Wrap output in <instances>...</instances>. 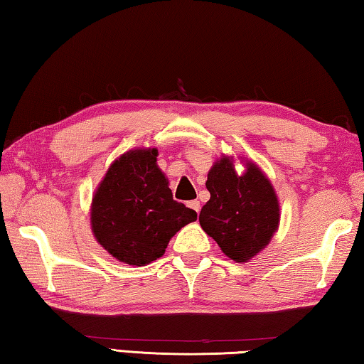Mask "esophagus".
I'll use <instances>...</instances> for the list:
<instances>
[{
  "label": "esophagus",
  "instance_id": "esophagus-1",
  "mask_svg": "<svg viewBox=\"0 0 364 364\" xmlns=\"http://www.w3.org/2000/svg\"><path fill=\"white\" fill-rule=\"evenodd\" d=\"M188 205H189L191 208H193V210H196L197 213L200 212V202H199V200H191Z\"/></svg>",
  "mask_w": 364,
  "mask_h": 364
}]
</instances>
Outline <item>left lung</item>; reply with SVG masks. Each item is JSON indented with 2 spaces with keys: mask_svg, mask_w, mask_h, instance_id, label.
Returning <instances> with one entry per match:
<instances>
[{
  "mask_svg": "<svg viewBox=\"0 0 364 364\" xmlns=\"http://www.w3.org/2000/svg\"><path fill=\"white\" fill-rule=\"evenodd\" d=\"M210 199L202 207V230L231 260L245 263L267 247L279 226V200L273 184L252 160L244 173L231 156H221L207 175Z\"/></svg>",
  "mask_w": 364,
  "mask_h": 364,
  "instance_id": "left-lung-1",
  "label": "left lung"
}]
</instances>
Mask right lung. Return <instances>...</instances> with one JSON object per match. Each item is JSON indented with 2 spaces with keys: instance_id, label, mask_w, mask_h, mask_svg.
<instances>
[{
  "instance_id": "1",
  "label": "right lung",
  "mask_w": 364,
  "mask_h": 364,
  "mask_svg": "<svg viewBox=\"0 0 364 364\" xmlns=\"http://www.w3.org/2000/svg\"><path fill=\"white\" fill-rule=\"evenodd\" d=\"M156 147H136L110 164L90 208L91 231L122 263L144 267L165 254L170 239L197 220L173 200L168 178L157 165Z\"/></svg>"
}]
</instances>
